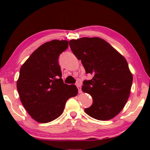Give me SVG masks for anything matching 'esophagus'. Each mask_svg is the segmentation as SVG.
<instances>
[{
  "mask_svg": "<svg viewBox=\"0 0 150 150\" xmlns=\"http://www.w3.org/2000/svg\"><path fill=\"white\" fill-rule=\"evenodd\" d=\"M76 85L78 89H79V93H81L82 92V91H81V84L79 82H77L76 84Z\"/></svg>",
  "mask_w": 150,
  "mask_h": 150,
  "instance_id": "1",
  "label": "esophagus"
}]
</instances>
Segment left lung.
I'll list each match as a JSON object with an SVG mask.
<instances>
[{
  "mask_svg": "<svg viewBox=\"0 0 150 150\" xmlns=\"http://www.w3.org/2000/svg\"><path fill=\"white\" fill-rule=\"evenodd\" d=\"M73 54L81 60L86 73L82 90L92 96L93 103L85 108L88 115L109 120L124 107L130 95L132 75L128 63L115 49L99 38H82L69 42Z\"/></svg>",
  "mask_w": 150,
  "mask_h": 150,
  "instance_id": "obj_1",
  "label": "left lung"
}]
</instances>
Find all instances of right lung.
<instances>
[{"instance_id": "right-lung-1", "label": "right lung", "mask_w": 150, "mask_h": 150, "mask_svg": "<svg viewBox=\"0 0 150 150\" xmlns=\"http://www.w3.org/2000/svg\"><path fill=\"white\" fill-rule=\"evenodd\" d=\"M68 48L66 40H52L34 51L20 68L17 89L22 104L33 119L48 123L63 113L75 85L63 83L59 57Z\"/></svg>"}]
</instances>
